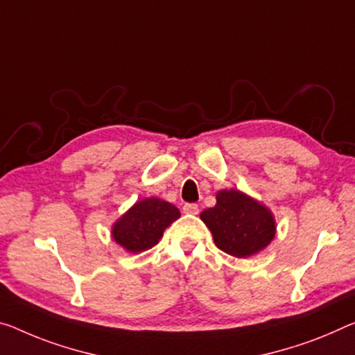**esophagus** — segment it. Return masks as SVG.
Here are the masks:
<instances>
[{"label": "esophagus", "instance_id": "1", "mask_svg": "<svg viewBox=\"0 0 355 355\" xmlns=\"http://www.w3.org/2000/svg\"><path fill=\"white\" fill-rule=\"evenodd\" d=\"M182 211L185 212V214H198L200 208H198V205H195V203H185L182 206Z\"/></svg>", "mask_w": 355, "mask_h": 355}]
</instances>
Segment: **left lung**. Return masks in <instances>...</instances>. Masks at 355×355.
I'll return each mask as SVG.
<instances>
[{"mask_svg":"<svg viewBox=\"0 0 355 355\" xmlns=\"http://www.w3.org/2000/svg\"><path fill=\"white\" fill-rule=\"evenodd\" d=\"M214 208L201 212L216 246L233 257H249L275 238L276 225L268 208L239 190H220Z\"/></svg>","mask_w":355,"mask_h":355,"instance_id":"left-lung-1","label":"left lung"}]
</instances>
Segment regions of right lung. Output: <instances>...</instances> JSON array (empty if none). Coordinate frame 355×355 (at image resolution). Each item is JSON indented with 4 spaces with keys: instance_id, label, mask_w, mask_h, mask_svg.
<instances>
[{
    "instance_id": "obj_1",
    "label": "right lung",
    "mask_w": 355,
    "mask_h": 355,
    "mask_svg": "<svg viewBox=\"0 0 355 355\" xmlns=\"http://www.w3.org/2000/svg\"><path fill=\"white\" fill-rule=\"evenodd\" d=\"M179 216V209L168 201L141 200L114 223L112 238L130 252H141L154 248L165 228Z\"/></svg>"
}]
</instances>
